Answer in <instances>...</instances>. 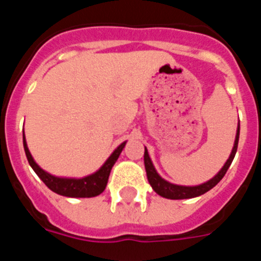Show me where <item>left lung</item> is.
<instances>
[{
  "label": "left lung",
  "mask_w": 261,
  "mask_h": 261,
  "mask_svg": "<svg viewBox=\"0 0 261 261\" xmlns=\"http://www.w3.org/2000/svg\"><path fill=\"white\" fill-rule=\"evenodd\" d=\"M238 141H239V125H238V132H237V137H235L234 147H232V151L230 154L227 162L225 163L221 171L211 179L209 181L204 184H200V186L195 187H184V186H176V184H171L168 181L163 180L162 177L156 174L155 168H154L153 163H151V159L149 156L146 147H145V154H144V162H145V170H146L147 180L150 183V186L153 187V190L158 193L159 196L166 197V199L171 200H181V199H192V197H197V196L204 195L205 192H208L209 190H212L214 186L220 183V180L225 176L226 171L229 170L230 165H231L232 159H234L235 153H237V149H238Z\"/></svg>",
  "instance_id": "8db88e82"
}]
</instances>
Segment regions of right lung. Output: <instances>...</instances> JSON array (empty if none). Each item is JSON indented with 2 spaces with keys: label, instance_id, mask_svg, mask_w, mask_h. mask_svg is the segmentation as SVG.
I'll return each mask as SVG.
<instances>
[{
  "label": "right lung",
  "instance_id": "obj_1",
  "mask_svg": "<svg viewBox=\"0 0 261 261\" xmlns=\"http://www.w3.org/2000/svg\"><path fill=\"white\" fill-rule=\"evenodd\" d=\"M23 146H24V153H26L30 166L34 168V171L38 174V176L44 181V184L50 191L61 196H66V197H94V196L100 195L106 190L111 170H112L120 153L125 146V142H123L114 153L111 154V156L106 161V163L100 167V170H98L95 174L89 175V176L82 177V179L57 177L48 174L44 170H41L31 156V153H30L29 147H27L26 140H24V133H23Z\"/></svg>",
  "mask_w": 261,
  "mask_h": 261
}]
</instances>
